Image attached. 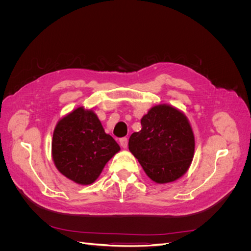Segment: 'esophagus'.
I'll return each mask as SVG.
<instances>
[{
    "instance_id": "esophagus-1",
    "label": "esophagus",
    "mask_w": 251,
    "mask_h": 251,
    "mask_svg": "<svg viewBox=\"0 0 251 251\" xmlns=\"http://www.w3.org/2000/svg\"><path fill=\"white\" fill-rule=\"evenodd\" d=\"M119 142H120V146H121V148L126 149V148L127 147V138H126V137L121 138V139L119 140Z\"/></svg>"
}]
</instances>
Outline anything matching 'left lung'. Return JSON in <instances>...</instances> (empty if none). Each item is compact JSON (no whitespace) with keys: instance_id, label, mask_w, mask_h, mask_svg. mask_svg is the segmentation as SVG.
Instances as JSON below:
<instances>
[{"instance_id":"8db88e82","label":"left lung","mask_w":251,"mask_h":251,"mask_svg":"<svg viewBox=\"0 0 251 251\" xmlns=\"http://www.w3.org/2000/svg\"><path fill=\"white\" fill-rule=\"evenodd\" d=\"M140 123L141 130L128 139V150L148 177L159 184L181 178L195 153V136L185 114L170 104H157Z\"/></svg>"}]
</instances>
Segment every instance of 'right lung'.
Here are the masks:
<instances>
[{"mask_svg": "<svg viewBox=\"0 0 251 251\" xmlns=\"http://www.w3.org/2000/svg\"><path fill=\"white\" fill-rule=\"evenodd\" d=\"M51 149L58 172L80 185L92 184L120 151L118 143L104 132L94 111L83 107L58 120Z\"/></svg>", "mask_w": 251, "mask_h": 251, "instance_id": "right-lung-1", "label": "right lung"}]
</instances>
